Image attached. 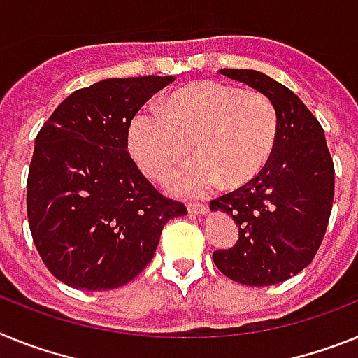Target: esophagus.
I'll return each mask as SVG.
<instances>
[{"label": "esophagus", "instance_id": "obj_1", "mask_svg": "<svg viewBox=\"0 0 358 358\" xmlns=\"http://www.w3.org/2000/svg\"><path fill=\"white\" fill-rule=\"evenodd\" d=\"M188 212H190L192 215H206V213H208V206L199 203H190L188 204Z\"/></svg>", "mask_w": 358, "mask_h": 358}]
</instances>
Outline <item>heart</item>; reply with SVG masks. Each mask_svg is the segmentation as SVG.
Returning a JSON list of instances; mask_svg holds the SVG:
<instances>
[{
    "label": "heart",
    "instance_id": "b5f03b06",
    "mask_svg": "<svg viewBox=\"0 0 358 358\" xmlns=\"http://www.w3.org/2000/svg\"><path fill=\"white\" fill-rule=\"evenodd\" d=\"M277 112L257 92L221 81H199L166 96L161 106L137 110L128 127V148L148 177H163L190 152H197L164 179L181 197H199L221 185L252 181L266 166L277 143Z\"/></svg>",
    "mask_w": 358,
    "mask_h": 358
}]
</instances>
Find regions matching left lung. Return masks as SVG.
Wrapping results in <instances>:
<instances>
[{"label":"left lung","instance_id":"1","mask_svg":"<svg viewBox=\"0 0 358 358\" xmlns=\"http://www.w3.org/2000/svg\"><path fill=\"white\" fill-rule=\"evenodd\" d=\"M219 72L266 96L279 128L273 154L259 176L210 203L212 212L228 213L239 226V241L213 252V262L235 282L271 286L315 257L331 213L335 168L324 130L289 88L257 70Z\"/></svg>","mask_w":358,"mask_h":358}]
</instances>
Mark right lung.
<instances>
[{"label":"right lung","instance_id":"1","mask_svg":"<svg viewBox=\"0 0 358 358\" xmlns=\"http://www.w3.org/2000/svg\"><path fill=\"white\" fill-rule=\"evenodd\" d=\"M173 76L103 79L72 92L36 137L27 212L45 266L66 286L105 292L152 261L182 203L150 185L128 154L136 112Z\"/></svg>","mask_w":358,"mask_h":358}]
</instances>
